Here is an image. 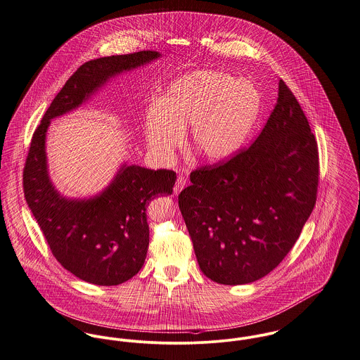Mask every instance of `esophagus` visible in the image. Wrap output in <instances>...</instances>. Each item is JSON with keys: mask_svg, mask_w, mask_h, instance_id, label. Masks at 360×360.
Returning <instances> with one entry per match:
<instances>
[{"mask_svg": "<svg viewBox=\"0 0 360 360\" xmlns=\"http://www.w3.org/2000/svg\"><path fill=\"white\" fill-rule=\"evenodd\" d=\"M185 185H186V179L184 176H178V179H176V182L174 185V193H181L182 189L185 188Z\"/></svg>", "mask_w": 360, "mask_h": 360, "instance_id": "1", "label": "esophagus"}]
</instances>
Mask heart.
Wrapping results in <instances>:
<instances>
[{"instance_id":"obj_1","label":"heart","mask_w":360,"mask_h":360,"mask_svg":"<svg viewBox=\"0 0 360 360\" xmlns=\"http://www.w3.org/2000/svg\"><path fill=\"white\" fill-rule=\"evenodd\" d=\"M260 111L255 83L224 71H194L171 83L162 101L149 104L145 137L155 156L169 159L191 126L188 156L218 163L241 149Z\"/></svg>"}]
</instances>
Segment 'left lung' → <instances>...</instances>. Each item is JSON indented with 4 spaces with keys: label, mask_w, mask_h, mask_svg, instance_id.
<instances>
[{
    "label": "left lung",
    "mask_w": 360,
    "mask_h": 360,
    "mask_svg": "<svg viewBox=\"0 0 360 360\" xmlns=\"http://www.w3.org/2000/svg\"><path fill=\"white\" fill-rule=\"evenodd\" d=\"M318 146L283 81L259 137L229 162L191 174L179 210L204 276L244 285L273 271L297 241L318 191Z\"/></svg>",
    "instance_id": "1"
}]
</instances>
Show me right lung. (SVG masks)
Wrapping results in <instances>:
<instances>
[{
    "instance_id": "1",
    "label": "right lung",
    "mask_w": 360,
    "mask_h": 360,
    "mask_svg": "<svg viewBox=\"0 0 360 360\" xmlns=\"http://www.w3.org/2000/svg\"><path fill=\"white\" fill-rule=\"evenodd\" d=\"M159 57L142 51L84 63L58 91L31 139L23 171L28 207L57 262L94 285H119L139 273L149 245L146 207L155 197L172 193L176 175L123 163L100 193L65 197L49 176L46 133L52 119L79 108L112 78Z\"/></svg>"
}]
</instances>
